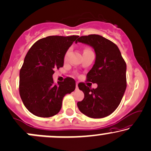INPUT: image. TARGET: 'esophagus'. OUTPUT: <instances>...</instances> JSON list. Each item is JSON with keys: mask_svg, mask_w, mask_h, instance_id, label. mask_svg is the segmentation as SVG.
<instances>
[{"mask_svg": "<svg viewBox=\"0 0 151 151\" xmlns=\"http://www.w3.org/2000/svg\"><path fill=\"white\" fill-rule=\"evenodd\" d=\"M78 83H76V89H78Z\"/></svg>", "mask_w": 151, "mask_h": 151, "instance_id": "esophagus-1", "label": "esophagus"}]
</instances>
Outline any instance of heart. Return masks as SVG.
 <instances>
[{
	"instance_id": "heart-1",
	"label": "heart",
	"mask_w": 151,
	"mask_h": 151,
	"mask_svg": "<svg viewBox=\"0 0 151 151\" xmlns=\"http://www.w3.org/2000/svg\"><path fill=\"white\" fill-rule=\"evenodd\" d=\"M85 50H88V49H85ZM68 54H69V51H67V52L65 53V56H64V59H65V60H66V59H67V58H68Z\"/></svg>"
}]
</instances>
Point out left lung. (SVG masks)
<instances>
[{
    "instance_id": "1",
    "label": "left lung",
    "mask_w": 151,
    "mask_h": 151,
    "mask_svg": "<svg viewBox=\"0 0 151 151\" xmlns=\"http://www.w3.org/2000/svg\"><path fill=\"white\" fill-rule=\"evenodd\" d=\"M88 44L95 50V64L87 74V81L97 83L90 89L83 83L78 84L84 99L77 103L79 110L90 118L99 119L114 112L121 102L127 88V64L117 46L98 35L79 37L76 43Z\"/></svg>"
}]
</instances>
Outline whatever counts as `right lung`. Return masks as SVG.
<instances>
[{
    "instance_id": "1",
    "label": "right lung",
    "mask_w": 151,
    "mask_h": 151,
    "mask_svg": "<svg viewBox=\"0 0 151 151\" xmlns=\"http://www.w3.org/2000/svg\"><path fill=\"white\" fill-rule=\"evenodd\" d=\"M78 36H49L32 46L19 71L21 99L32 114L50 117L59 112L63 97L76 88V81L67 77L55 84L54 69L63 66L64 56Z\"/></svg>"
}]
</instances>
